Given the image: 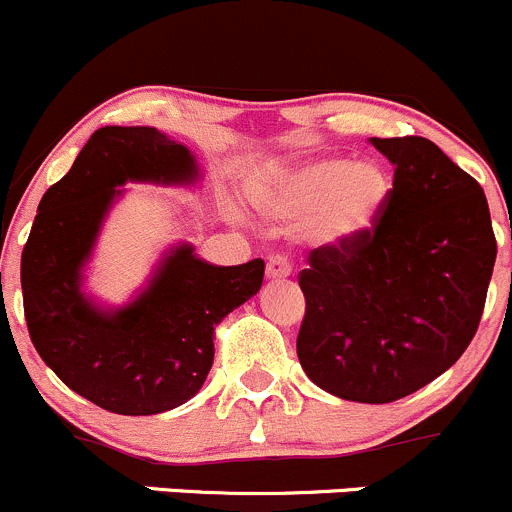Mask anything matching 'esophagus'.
I'll return each mask as SVG.
<instances>
[{
	"label": "esophagus",
	"instance_id": "34e87169",
	"mask_svg": "<svg viewBox=\"0 0 512 512\" xmlns=\"http://www.w3.org/2000/svg\"><path fill=\"white\" fill-rule=\"evenodd\" d=\"M266 276L271 281H278V278H288L291 276V263L286 261L283 256H271L266 263Z\"/></svg>",
	"mask_w": 512,
	"mask_h": 512
}]
</instances>
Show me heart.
<instances>
[{
	"instance_id": "1",
	"label": "heart",
	"mask_w": 512,
	"mask_h": 512,
	"mask_svg": "<svg viewBox=\"0 0 512 512\" xmlns=\"http://www.w3.org/2000/svg\"><path fill=\"white\" fill-rule=\"evenodd\" d=\"M393 181L376 161L311 159L266 179L254 196L271 219L303 221V239L318 251H348L381 224Z\"/></svg>"
}]
</instances>
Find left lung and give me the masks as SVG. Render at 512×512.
Wrapping results in <instances>:
<instances>
[{
  "instance_id": "1",
  "label": "left lung",
  "mask_w": 512,
  "mask_h": 512,
  "mask_svg": "<svg viewBox=\"0 0 512 512\" xmlns=\"http://www.w3.org/2000/svg\"><path fill=\"white\" fill-rule=\"evenodd\" d=\"M393 164L381 224L348 251H313L298 276L296 351L331 396L391 403L448 371L478 331L493 276L488 201L423 136L371 139Z\"/></svg>"
}]
</instances>
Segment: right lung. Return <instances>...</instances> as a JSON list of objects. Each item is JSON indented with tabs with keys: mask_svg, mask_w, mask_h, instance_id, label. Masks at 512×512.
<instances>
[{
	"mask_svg": "<svg viewBox=\"0 0 512 512\" xmlns=\"http://www.w3.org/2000/svg\"><path fill=\"white\" fill-rule=\"evenodd\" d=\"M199 179L189 146L154 126H101L39 201L22 251L29 336L42 361L104 411L154 416L194 398L214 363L216 326L261 288V258L214 266L181 241L124 306L84 291V268L121 186Z\"/></svg>",
	"mask_w": 512,
	"mask_h": 512,
	"instance_id": "1",
	"label": "right lung"
}]
</instances>
